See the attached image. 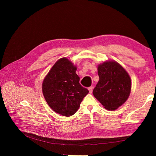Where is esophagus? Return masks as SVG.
Wrapping results in <instances>:
<instances>
[{"instance_id": "1", "label": "esophagus", "mask_w": 156, "mask_h": 156, "mask_svg": "<svg viewBox=\"0 0 156 156\" xmlns=\"http://www.w3.org/2000/svg\"><path fill=\"white\" fill-rule=\"evenodd\" d=\"M88 90H89V92H90V93L92 94V91H93V87H89V88H88Z\"/></svg>"}]
</instances>
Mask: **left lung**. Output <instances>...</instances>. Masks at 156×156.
I'll return each mask as SVG.
<instances>
[{"label":"left lung","mask_w":156,"mask_h":156,"mask_svg":"<svg viewBox=\"0 0 156 156\" xmlns=\"http://www.w3.org/2000/svg\"><path fill=\"white\" fill-rule=\"evenodd\" d=\"M99 81L93 94L107 110L115 111L128 99L131 89L129 75L115 60H106L98 66Z\"/></svg>","instance_id":"8db88e82"}]
</instances>
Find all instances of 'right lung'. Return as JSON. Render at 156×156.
<instances>
[{"label":"right lung","mask_w":156,"mask_h":156,"mask_svg":"<svg viewBox=\"0 0 156 156\" xmlns=\"http://www.w3.org/2000/svg\"><path fill=\"white\" fill-rule=\"evenodd\" d=\"M77 66L66 57L58 60L45 77L42 92L55 112L71 116L77 111L88 90L79 83Z\"/></svg>","instance_id":"1"}]
</instances>
